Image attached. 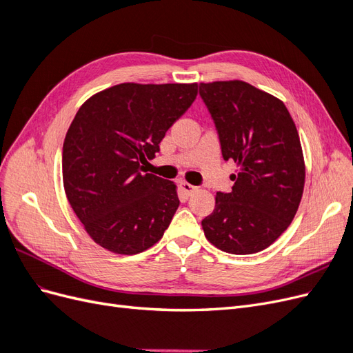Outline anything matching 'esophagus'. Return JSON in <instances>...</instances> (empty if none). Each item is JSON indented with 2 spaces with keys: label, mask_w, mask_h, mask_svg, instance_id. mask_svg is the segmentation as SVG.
Segmentation results:
<instances>
[{
  "label": "esophagus",
  "mask_w": 353,
  "mask_h": 353,
  "mask_svg": "<svg viewBox=\"0 0 353 353\" xmlns=\"http://www.w3.org/2000/svg\"><path fill=\"white\" fill-rule=\"evenodd\" d=\"M179 187H181V190H183V193H184V194H187V196L193 194L194 191L197 190V187L191 185V184H188V183H181V184H179Z\"/></svg>",
  "instance_id": "34e87169"
}]
</instances>
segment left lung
Returning <instances> with one entry per match:
<instances>
[{"label":"left lung","mask_w":353,"mask_h":353,"mask_svg":"<svg viewBox=\"0 0 353 353\" xmlns=\"http://www.w3.org/2000/svg\"><path fill=\"white\" fill-rule=\"evenodd\" d=\"M200 97L223 160L239 166L230 193H216L203 231L222 252L258 253L290 225L302 200L305 160L296 125L281 100L248 82L200 83Z\"/></svg>","instance_id":"8db88e82"}]
</instances>
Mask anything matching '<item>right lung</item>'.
I'll list each match as a JSON object with an SVG mask.
<instances>
[{
  "label": "right lung",
  "mask_w": 353,
  "mask_h": 353,
  "mask_svg": "<svg viewBox=\"0 0 353 353\" xmlns=\"http://www.w3.org/2000/svg\"><path fill=\"white\" fill-rule=\"evenodd\" d=\"M196 95L197 83L125 82L79 108L63 144V185L101 248L137 254L163 237L179 206L176 185L141 174V163L156 156Z\"/></svg>",
  "instance_id": "1"
}]
</instances>
